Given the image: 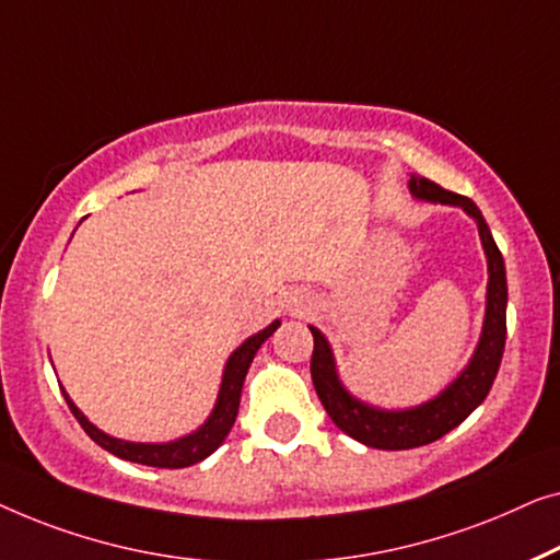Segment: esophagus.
<instances>
[{
    "mask_svg": "<svg viewBox=\"0 0 560 560\" xmlns=\"http://www.w3.org/2000/svg\"><path fill=\"white\" fill-rule=\"evenodd\" d=\"M299 306H302V302H299V304L294 302V312H299Z\"/></svg>",
    "mask_w": 560,
    "mask_h": 560,
    "instance_id": "obj_1",
    "label": "esophagus"
}]
</instances>
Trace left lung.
Listing matches in <instances>:
<instances>
[{
  "label": "left lung",
  "instance_id": "left-lung-1",
  "mask_svg": "<svg viewBox=\"0 0 560 560\" xmlns=\"http://www.w3.org/2000/svg\"><path fill=\"white\" fill-rule=\"evenodd\" d=\"M411 192L421 200L441 202V205H459L477 220L479 238H482L487 266H490V281H487V314L482 337H479L477 352L467 370L448 385V388L436 396L429 404L411 411H377L360 404L342 388L337 381L335 360L329 352V345L317 327L312 329L314 350H312V383L314 390L329 413V419L342 429L345 434L362 441V444L373 448H388V452H398V448H413L431 444V441L441 439L448 431L459 427L475 408L482 404L490 393L494 377H498L502 352H505V337H508V279H505V261L494 243L490 228H487L482 212L475 202L464 195L448 192L444 187L431 183L427 177H411Z\"/></svg>",
  "mask_w": 560,
  "mask_h": 560
}]
</instances>
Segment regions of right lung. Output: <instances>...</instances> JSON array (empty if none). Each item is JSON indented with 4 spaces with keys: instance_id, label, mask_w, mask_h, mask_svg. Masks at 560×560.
Returning a JSON list of instances; mask_svg holds the SVG:
<instances>
[{
    "instance_id": "obj_1",
    "label": "right lung",
    "mask_w": 560,
    "mask_h": 560,
    "mask_svg": "<svg viewBox=\"0 0 560 560\" xmlns=\"http://www.w3.org/2000/svg\"><path fill=\"white\" fill-rule=\"evenodd\" d=\"M277 327H279V322H273V325L266 327L264 332L248 337V340L233 352L231 360H228V365H225L223 383H220V393H218V404H215V408H212L210 419L205 421L202 427L195 431V434L177 439V441H170V444H133V441L106 436L104 431H98L81 411H78L73 400L68 398V393H62V396H66L68 408L73 411V416L83 427L85 434L96 441L98 446H104L106 452L121 456V459H126V462L147 464V467H162V469L190 467V464H198L205 459V456H210L212 452H215V448L223 444L228 431L233 429L235 416H238L241 388H243V381H246L250 362H254V355L258 352V348H261V345L269 340L273 332H277Z\"/></svg>"
}]
</instances>
